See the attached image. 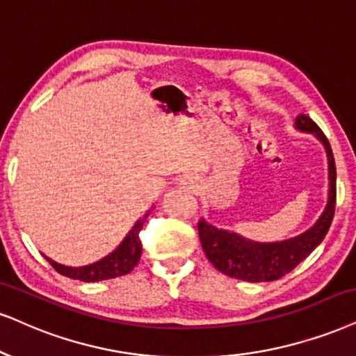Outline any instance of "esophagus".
<instances>
[{"label": "esophagus", "instance_id": "obj_1", "mask_svg": "<svg viewBox=\"0 0 356 356\" xmlns=\"http://www.w3.org/2000/svg\"><path fill=\"white\" fill-rule=\"evenodd\" d=\"M179 185H181V188H185V190H195V188L198 186V177H195L193 173L183 175V177L179 178Z\"/></svg>", "mask_w": 356, "mask_h": 356}]
</instances>
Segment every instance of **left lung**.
<instances>
[{"mask_svg": "<svg viewBox=\"0 0 356 356\" xmlns=\"http://www.w3.org/2000/svg\"><path fill=\"white\" fill-rule=\"evenodd\" d=\"M296 130L312 134L323 145L328 163V198L323 213L315 225L299 236L274 241V243H259L244 238L234 231L221 229L209 225L206 219H200L198 232L203 251L209 262L219 272L229 277L245 280V282H272L296 269L304 259L322 243L330 229L337 198V168L330 143L323 131L309 115L296 117Z\"/></svg>", "mask_w": 356, "mask_h": 356, "instance_id": "left-lung-1", "label": "left lung"}]
</instances>
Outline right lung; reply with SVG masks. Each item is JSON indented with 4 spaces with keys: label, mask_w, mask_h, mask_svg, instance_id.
Returning a JSON list of instances; mask_svg holds the SVG:
<instances>
[{
    "label": "right lung",
    "mask_w": 356,
    "mask_h": 356,
    "mask_svg": "<svg viewBox=\"0 0 356 356\" xmlns=\"http://www.w3.org/2000/svg\"><path fill=\"white\" fill-rule=\"evenodd\" d=\"M152 209H148V213H145V216L140 218L138 221L135 222L134 227L129 231V234L122 239V243L118 244L111 254L99 259V261L92 262V264L71 267L59 264V262L52 261V259L47 256L44 257L47 259V262H49L59 274L76 280H84V282H99V280L115 279L120 277V275L129 274V272L134 270V267L138 264L140 256H142V243H140L138 239V232L142 231L145 219H147L148 214L152 213Z\"/></svg>",
    "instance_id": "right-lung-1"
}]
</instances>
